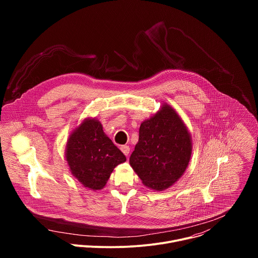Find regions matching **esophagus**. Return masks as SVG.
<instances>
[{
  "label": "esophagus",
  "mask_w": 258,
  "mask_h": 258,
  "mask_svg": "<svg viewBox=\"0 0 258 258\" xmlns=\"http://www.w3.org/2000/svg\"><path fill=\"white\" fill-rule=\"evenodd\" d=\"M120 150L122 151V153L125 155V156H127L128 155V153H130V147L128 146H121L120 147Z\"/></svg>",
  "instance_id": "34e87169"
}]
</instances>
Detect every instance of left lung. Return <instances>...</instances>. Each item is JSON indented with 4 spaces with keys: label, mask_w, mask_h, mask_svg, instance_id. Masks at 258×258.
<instances>
[{
    "label": "left lung",
    "mask_w": 258,
    "mask_h": 258,
    "mask_svg": "<svg viewBox=\"0 0 258 258\" xmlns=\"http://www.w3.org/2000/svg\"><path fill=\"white\" fill-rule=\"evenodd\" d=\"M192 148L187 125L175 109L164 103L141 123L130 164L147 188L163 191L186 171Z\"/></svg>",
    "instance_id": "obj_1"
}]
</instances>
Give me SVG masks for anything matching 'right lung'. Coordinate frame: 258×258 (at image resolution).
I'll list each match as a JSON object with an SVG mask.
<instances>
[{
  "instance_id": "right-lung-1",
  "label": "right lung",
  "mask_w": 258,
  "mask_h": 258,
  "mask_svg": "<svg viewBox=\"0 0 258 258\" xmlns=\"http://www.w3.org/2000/svg\"><path fill=\"white\" fill-rule=\"evenodd\" d=\"M65 159L71 174L93 191L103 189L113 169L126 161L96 117L85 118L72 130L67 139Z\"/></svg>"
}]
</instances>
